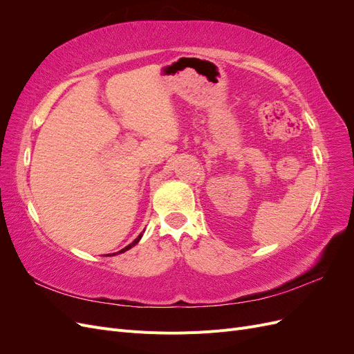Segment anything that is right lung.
Wrapping results in <instances>:
<instances>
[{
    "instance_id": "1",
    "label": "right lung",
    "mask_w": 354,
    "mask_h": 354,
    "mask_svg": "<svg viewBox=\"0 0 354 354\" xmlns=\"http://www.w3.org/2000/svg\"><path fill=\"white\" fill-rule=\"evenodd\" d=\"M142 234H143V233H140V234H138V236H137V238H136V239H134V241H133V242H131L130 245H127V246H125V248H122L121 251H118V252H115V254H108V255H116V254H121V252H125V251H128V250H130V248H133V246H134V245H136V243H137L138 241H140V239H142Z\"/></svg>"
}]
</instances>
